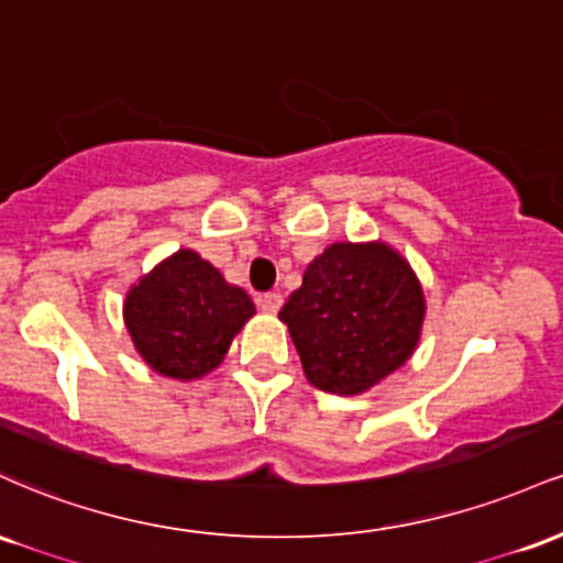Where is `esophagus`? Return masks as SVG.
<instances>
[{
  "label": "esophagus",
  "mask_w": 563,
  "mask_h": 563,
  "mask_svg": "<svg viewBox=\"0 0 563 563\" xmlns=\"http://www.w3.org/2000/svg\"><path fill=\"white\" fill-rule=\"evenodd\" d=\"M256 301H260V307L264 309V312H269V314H275L277 309L283 307V296L280 294H262Z\"/></svg>",
  "instance_id": "1"
}]
</instances>
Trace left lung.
<instances>
[{"mask_svg":"<svg viewBox=\"0 0 563 563\" xmlns=\"http://www.w3.org/2000/svg\"><path fill=\"white\" fill-rule=\"evenodd\" d=\"M423 288L391 245L333 243L283 303L303 376L331 394H363L402 367L421 341Z\"/></svg>","mask_w":563,"mask_h":563,"instance_id":"left-lung-1","label":"left lung"}]
</instances>
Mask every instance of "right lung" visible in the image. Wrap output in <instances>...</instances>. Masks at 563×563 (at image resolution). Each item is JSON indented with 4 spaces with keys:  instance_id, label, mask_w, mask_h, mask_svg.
Masks as SVG:
<instances>
[{
    "instance_id": "1",
    "label": "right lung",
    "mask_w": 563,
    "mask_h": 563,
    "mask_svg": "<svg viewBox=\"0 0 563 563\" xmlns=\"http://www.w3.org/2000/svg\"><path fill=\"white\" fill-rule=\"evenodd\" d=\"M256 307L211 262L179 249L129 288L124 322L153 371L177 380L203 378L224 360Z\"/></svg>"
}]
</instances>
